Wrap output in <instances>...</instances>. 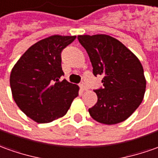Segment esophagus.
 Segmentation results:
<instances>
[{
	"mask_svg": "<svg viewBox=\"0 0 158 158\" xmlns=\"http://www.w3.org/2000/svg\"><path fill=\"white\" fill-rule=\"evenodd\" d=\"M80 89H81V91H85V90H87V87L85 86V84H83V83H81L80 84Z\"/></svg>",
	"mask_w": 158,
	"mask_h": 158,
	"instance_id": "obj_1",
	"label": "esophagus"
}]
</instances>
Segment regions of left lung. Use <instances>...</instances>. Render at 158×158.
I'll return each mask as SVG.
<instances>
[{"label":"left lung","instance_id":"1","mask_svg":"<svg viewBox=\"0 0 158 158\" xmlns=\"http://www.w3.org/2000/svg\"><path fill=\"white\" fill-rule=\"evenodd\" d=\"M93 66L94 77H103V87L94 91L97 102L89 109L98 122L114 125L129 118L143 101L146 81L139 58L124 44L105 34L79 35Z\"/></svg>","mask_w":158,"mask_h":158}]
</instances>
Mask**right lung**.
Instances as JSON below:
<instances>
[{
	"label": "right lung",
	"instance_id": "1",
	"mask_svg": "<svg viewBox=\"0 0 158 158\" xmlns=\"http://www.w3.org/2000/svg\"><path fill=\"white\" fill-rule=\"evenodd\" d=\"M76 36L54 35L37 42L23 54L10 75L13 98L24 114L38 123L64 116L79 88L65 79L61 53Z\"/></svg>",
	"mask_w": 158,
	"mask_h": 158
}]
</instances>
